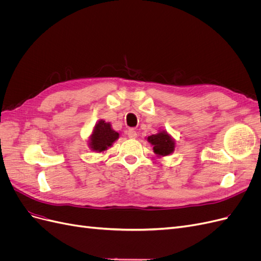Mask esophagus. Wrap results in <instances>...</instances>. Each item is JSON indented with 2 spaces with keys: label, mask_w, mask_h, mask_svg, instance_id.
Wrapping results in <instances>:
<instances>
[{
  "label": "esophagus",
  "mask_w": 261,
  "mask_h": 261,
  "mask_svg": "<svg viewBox=\"0 0 261 261\" xmlns=\"http://www.w3.org/2000/svg\"><path fill=\"white\" fill-rule=\"evenodd\" d=\"M127 136H128L129 138H132V139H135V138L137 137V132H136L135 129L130 128V129L127 130Z\"/></svg>",
  "instance_id": "34e87169"
}]
</instances>
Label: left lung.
I'll list each match as a JSON object with an SVG mask.
<instances>
[{"mask_svg": "<svg viewBox=\"0 0 261 261\" xmlns=\"http://www.w3.org/2000/svg\"><path fill=\"white\" fill-rule=\"evenodd\" d=\"M150 144L153 146V151L158 155H169L174 151L175 143L167 132H160L147 138Z\"/></svg>", "mask_w": 261, "mask_h": 261, "instance_id": "obj_1", "label": "left lung"}]
</instances>
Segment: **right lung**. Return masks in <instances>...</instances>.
<instances>
[{"label": "right lung", "mask_w": 261, "mask_h": 261, "mask_svg": "<svg viewBox=\"0 0 261 261\" xmlns=\"http://www.w3.org/2000/svg\"><path fill=\"white\" fill-rule=\"evenodd\" d=\"M118 136H120L118 133L111 128V124L100 120L94 126L92 135L89 139V146L93 151L103 152L109 147L112 146Z\"/></svg>", "instance_id": "1"}]
</instances>
